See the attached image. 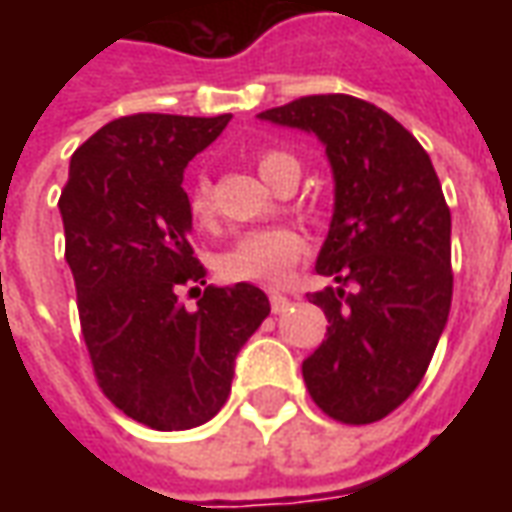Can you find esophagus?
Returning <instances> with one entry per match:
<instances>
[{
  "mask_svg": "<svg viewBox=\"0 0 512 512\" xmlns=\"http://www.w3.org/2000/svg\"><path fill=\"white\" fill-rule=\"evenodd\" d=\"M268 301H271V312L279 315V312H285L290 307L288 296H282V293H268Z\"/></svg>",
  "mask_w": 512,
  "mask_h": 512,
  "instance_id": "obj_1",
  "label": "esophagus"
}]
</instances>
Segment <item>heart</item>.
Listing matches in <instances>:
<instances>
[{
	"label": "heart",
	"instance_id": "1",
	"mask_svg": "<svg viewBox=\"0 0 512 512\" xmlns=\"http://www.w3.org/2000/svg\"><path fill=\"white\" fill-rule=\"evenodd\" d=\"M257 169L260 175L277 186L285 175H299V161L285 150H260L257 153ZM186 211L197 227H208L213 222V189L211 180L200 175L191 180L186 191ZM307 249V241L293 227H263L238 235L233 244L216 257V274L224 282H252V285H268L277 288L288 282L290 271L299 263Z\"/></svg>",
	"mask_w": 512,
	"mask_h": 512
}]
</instances>
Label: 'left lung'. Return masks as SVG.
Masks as SVG:
<instances>
[{"mask_svg": "<svg viewBox=\"0 0 512 512\" xmlns=\"http://www.w3.org/2000/svg\"><path fill=\"white\" fill-rule=\"evenodd\" d=\"M326 145L334 216L310 293L326 340L301 376L326 417L370 425L403 406L428 370L450 315V208L411 131L354 95H304L260 112Z\"/></svg>", "mask_w": 512, "mask_h": 512, "instance_id": "1", "label": "left lung"}]
</instances>
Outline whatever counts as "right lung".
Wrapping results in <instances>:
<instances>
[{
  "label": "right lung",
  "mask_w": 512,
  "mask_h": 512,
  "mask_svg": "<svg viewBox=\"0 0 512 512\" xmlns=\"http://www.w3.org/2000/svg\"><path fill=\"white\" fill-rule=\"evenodd\" d=\"M230 115L117 117L71 158L60 194L65 260L95 381L126 417L153 430L197 428L224 406L241 345L271 312L249 282L205 285L189 244L183 169Z\"/></svg>",
  "instance_id": "1"
}]
</instances>
